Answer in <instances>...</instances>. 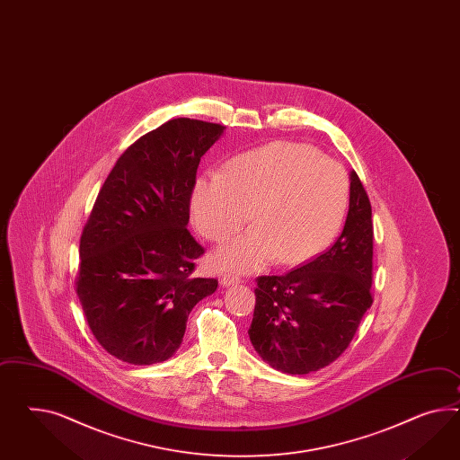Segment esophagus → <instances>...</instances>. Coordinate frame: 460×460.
<instances>
[{"mask_svg":"<svg viewBox=\"0 0 460 460\" xmlns=\"http://www.w3.org/2000/svg\"><path fill=\"white\" fill-rule=\"evenodd\" d=\"M239 281H241V279H239V276H236V274H223V278H221V285H223L224 288L237 285Z\"/></svg>","mask_w":460,"mask_h":460,"instance_id":"obj_1","label":"esophagus"}]
</instances>
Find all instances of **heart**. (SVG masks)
<instances>
[{
	"label": "heart",
	"mask_w": 460,
	"mask_h": 460,
	"mask_svg": "<svg viewBox=\"0 0 460 460\" xmlns=\"http://www.w3.org/2000/svg\"><path fill=\"white\" fill-rule=\"evenodd\" d=\"M347 206L343 167L293 142L237 155L223 174L200 175L192 190L194 223L211 241L233 236L251 216L254 227L212 258L217 268L239 273L258 271L276 258L308 261L335 237Z\"/></svg>",
	"instance_id": "heart-1"
}]
</instances>
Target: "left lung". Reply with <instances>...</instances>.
<instances>
[{"label":"left lung","mask_w":460,"mask_h":460,"mask_svg":"<svg viewBox=\"0 0 460 460\" xmlns=\"http://www.w3.org/2000/svg\"><path fill=\"white\" fill-rule=\"evenodd\" d=\"M372 206L355 171L349 208L335 244L283 276L258 278L249 340L262 360L291 375L335 361L372 306Z\"/></svg>","instance_id":"obj_1"}]
</instances>
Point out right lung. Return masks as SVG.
<instances>
[{
    "label": "right lung",
    "instance_id": "add662e5",
    "mask_svg": "<svg viewBox=\"0 0 460 460\" xmlns=\"http://www.w3.org/2000/svg\"><path fill=\"white\" fill-rule=\"evenodd\" d=\"M224 128L172 119L125 150L100 189L80 239L76 295L119 360H169L189 313L217 289V279L192 276L204 248L187 223L199 162Z\"/></svg>",
    "mask_w": 460,
    "mask_h": 460
}]
</instances>
